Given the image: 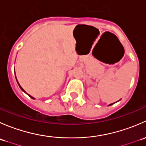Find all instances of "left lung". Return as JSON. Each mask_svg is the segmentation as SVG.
I'll return each mask as SVG.
<instances>
[{"mask_svg": "<svg viewBox=\"0 0 146 146\" xmlns=\"http://www.w3.org/2000/svg\"><path fill=\"white\" fill-rule=\"evenodd\" d=\"M114 104V103H112V104H109V106H110V105H111V104Z\"/></svg>", "mask_w": 146, "mask_h": 146, "instance_id": "1", "label": "left lung"}]
</instances>
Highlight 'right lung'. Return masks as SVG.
<instances>
[{"label": "right lung", "instance_id": "right-lung-1", "mask_svg": "<svg viewBox=\"0 0 146 146\" xmlns=\"http://www.w3.org/2000/svg\"><path fill=\"white\" fill-rule=\"evenodd\" d=\"M15 78H16V76H15ZM16 80H17V78H16ZM17 84H18L19 87H20V89H21V90H23V92H25V93H26V94H27V92H25V90H24V89H23V88H22V87H21V86H20V84H19V82H18V81H17ZM27 95H28V94H27ZM29 95V97H30V98H32V99H35V98H33V97H32V96H31V95Z\"/></svg>", "mask_w": 146, "mask_h": 146}]
</instances>
